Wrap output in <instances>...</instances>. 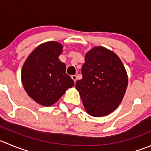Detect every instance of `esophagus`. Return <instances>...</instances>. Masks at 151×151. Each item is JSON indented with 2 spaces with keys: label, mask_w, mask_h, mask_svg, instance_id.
<instances>
[{
  "label": "esophagus",
  "mask_w": 151,
  "mask_h": 151,
  "mask_svg": "<svg viewBox=\"0 0 151 151\" xmlns=\"http://www.w3.org/2000/svg\"><path fill=\"white\" fill-rule=\"evenodd\" d=\"M71 78H72V80H74V83H76V81H77V76L72 75V76H71Z\"/></svg>",
  "instance_id": "obj_1"
}]
</instances>
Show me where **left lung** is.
<instances>
[{"label": "left lung", "instance_id": "8db88e82", "mask_svg": "<svg viewBox=\"0 0 151 151\" xmlns=\"http://www.w3.org/2000/svg\"><path fill=\"white\" fill-rule=\"evenodd\" d=\"M81 71L83 78L77 81L76 88L86 112L100 117L117 108L128 83L120 58L103 46H95L86 54Z\"/></svg>", "mask_w": 151, "mask_h": 151}]
</instances>
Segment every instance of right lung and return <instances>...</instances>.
<instances>
[{
    "instance_id": "obj_1",
    "label": "right lung",
    "mask_w": 151,
    "mask_h": 151,
    "mask_svg": "<svg viewBox=\"0 0 151 151\" xmlns=\"http://www.w3.org/2000/svg\"><path fill=\"white\" fill-rule=\"evenodd\" d=\"M63 46L48 41L35 48L28 56L21 71L25 91L34 101L51 106L59 100L74 83L66 74V66L59 59Z\"/></svg>"
}]
</instances>
